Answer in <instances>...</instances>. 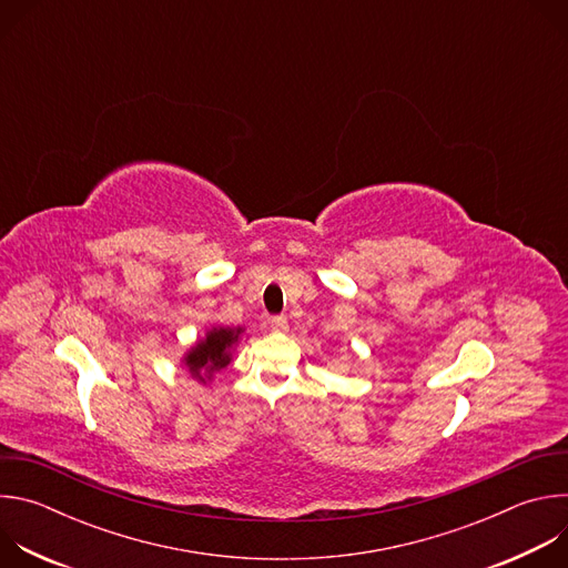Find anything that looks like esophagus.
<instances>
[{
  "mask_svg": "<svg viewBox=\"0 0 568 568\" xmlns=\"http://www.w3.org/2000/svg\"><path fill=\"white\" fill-rule=\"evenodd\" d=\"M270 323H272V331H274V333H287V331H290L287 316H274Z\"/></svg>",
  "mask_w": 568,
  "mask_h": 568,
  "instance_id": "obj_1",
  "label": "esophagus"
}]
</instances>
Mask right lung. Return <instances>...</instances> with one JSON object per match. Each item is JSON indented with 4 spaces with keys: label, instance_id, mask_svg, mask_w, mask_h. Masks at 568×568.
I'll use <instances>...</instances> for the list:
<instances>
[{
    "label": "right lung",
    "instance_id": "obj_1",
    "mask_svg": "<svg viewBox=\"0 0 568 568\" xmlns=\"http://www.w3.org/2000/svg\"><path fill=\"white\" fill-rule=\"evenodd\" d=\"M245 333L242 328H224L215 326L206 333L204 339H200L186 355L184 366L189 373L200 379L202 384L211 379V375L220 368H224L231 362V351L237 344L240 335Z\"/></svg>",
    "mask_w": 568,
    "mask_h": 568
}]
</instances>
